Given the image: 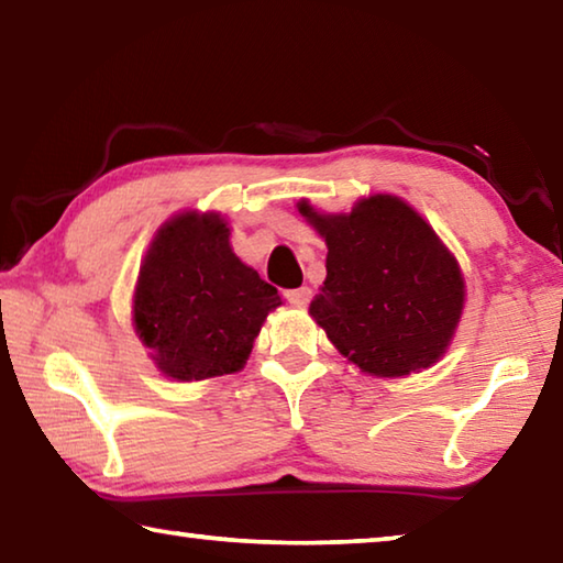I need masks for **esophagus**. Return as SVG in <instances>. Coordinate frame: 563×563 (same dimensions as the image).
<instances>
[{"instance_id": "obj_1", "label": "esophagus", "mask_w": 563, "mask_h": 563, "mask_svg": "<svg viewBox=\"0 0 563 563\" xmlns=\"http://www.w3.org/2000/svg\"><path fill=\"white\" fill-rule=\"evenodd\" d=\"M285 300L295 305V308H305V305H308V300H310V288L288 290V292H285Z\"/></svg>"}]
</instances>
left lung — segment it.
Returning <instances> with one entry per match:
<instances>
[{
  "instance_id": "left-lung-1",
  "label": "left lung",
  "mask_w": 563,
  "mask_h": 563,
  "mask_svg": "<svg viewBox=\"0 0 563 563\" xmlns=\"http://www.w3.org/2000/svg\"><path fill=\"white\" fill-rule=\"evenodd\" d=\"M300 216L325 238V283L310 316L342 357L373 377L422 373L450 350L466 290L460 263L402 198L375 194L350 213Z\"/></svg>"
}]
</instances>
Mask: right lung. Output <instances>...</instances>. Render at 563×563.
<instances>
[{
	"label": "right lung",
	"instance_id": "add662e5",
	"mask_svg": "<svg viewBox=\"0 0 563 563\" xmlns=\"http://www.w3.org/2000/svg\"><path fill=\"white\" fill-rule=\"evenodd\" d=\"M278 290L231 247L216 211H180L158 228L133 290V330L176 383L241 373Z\"/></svg>",
	"mask_w": 563,
	"mask_h": 563
}]
</instances>
